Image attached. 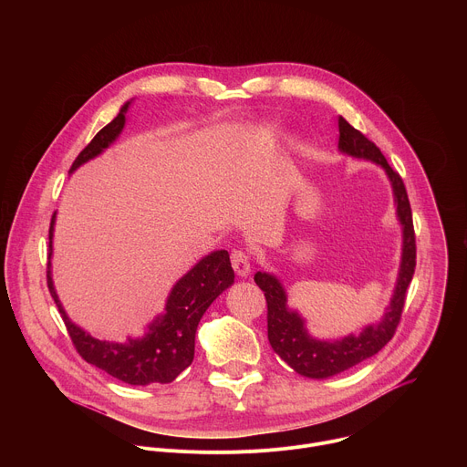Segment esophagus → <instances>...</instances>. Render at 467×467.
<instances>
[{
  "instance_id": "34e87169",
  "label": "esophagus",
  "mask_w": 467,
  "mask_h": 467,
  "mask_svg": "<svg viewBox=\"0 0 467 467\" xmlns=\"http://www.w3.org/2000/svg\"><path fill=\"white\" fill-rule=\"evenodd\" d=\"M231 264H233V270L236 272V275L240 277H247L251 272V256L249 253L242 251V249H234L231 253Z\"/></svg>"
}]
</instances>
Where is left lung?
<instances>
[{"instance_id": "8db88e82", "label": "left lung", "mask_w": 467, "mask_h": 467, "mask_svg": "<svg viewBox=\"0 0 467 467\" xmlns=\"http://www.w3.org/2000/svg\"><path fill=\"white\" fill-rule=\"evenodd\" d=\"M338 150L342 153L355 159L371 161L386 171L393 190L397 220L403 227V253L395 290L380 321L364 327L360 335H349L342 340L312 338L305 327V319L296 310L288 308L286 292L281 281L265 272L254 274V283L264 292L265 303H268V340L274 351L294 371L308 379H328L332 375H338L377 355L393 338L395 328L399 321H401L407 288L414 277L416 268V234L412 223V209L401 175L393 171L380 150L342 116L338 118Z\"/></svg>"}]
</instances>
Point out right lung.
Here are the masks:
<instances>
[{
	"label": "right lung",
	"mask_w": 467,
	"mask_h": 467,
	"mask_svg": "<svg viewBox=\"0 0 467 467\" xmlns=\"http://www.w3.org/2000/svg\"><path fill=\"white\" fill-rule=\"evenodd\" d=\"M130 101H127L118 116L105 125L92 142L78 155L70 173L81 164L103 153L118 137L125 125V114ZM49 225V262H47V288L58 306L62 321L68 328V335L78 353L92 366L103 369L114 379L132 384L146 386L151 382H171L175 380L193 360L195 330L199 319L203 317L213 301L234 283V272L231 268L229 253L225 249L213 251L203 256L193 268L182 275L171 288L164 314L150 323L148 332L142 338H129L125 344L105 342L90 337L87 330L72 323L64 312L51 279V253H53V225Z\"/></svg>",
	"instance_id": "1"
}]
</instances>
